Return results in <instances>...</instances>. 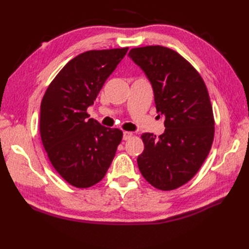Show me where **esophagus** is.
Masks as SVG:
<instances>
[{"label": "esophagus", "mask_w": 249, "mask_h": 249, "mask_svg": "<svg viewBox=\"0 0 249 249\" xmlns=\"http://www.w3.org/2000/svg\"><path fill=\"white\" fill-rule=\"evenodd\" d=\"M131 137H133V133H130V131H124L123 133V140H128Z\"/></svg>", "instance_id": "obj_1"}]
</instances>
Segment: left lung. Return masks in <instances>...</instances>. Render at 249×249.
<instances>
[{
    "label": "left lung",
    "instance_id": "8db88e82",
    "mask_svg": "<svg viewBox=\"0 0 249 249\" xmlns=\"http://www.w3.org/2000/svg\"><path fill=\"white\" fill-rule=\"evenodd\" d=\"M128 55L151 81L166 127L158 137L141 135L139 170L152 186L173 190L195 177L212 147L214 115L208 89L197 70L167 47H140Z\"/></svg>",
    "mask_w": 249,
    "mask_h": 249
}]
</instances>
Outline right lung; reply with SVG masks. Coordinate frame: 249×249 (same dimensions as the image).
<instances>
[{
  "label": "right lung",
  "mask_w": 249,
  "mask_h": 249,
  "mask_svg": "<svg viewBox=\"0 0 249 249\" xmlns=\"http://www.w3.org/2000/svg\"><path fill=\"white\" fill-rule=\"evenodd\" d=\"M127 50H89L73 57L41 100L39 131L47 155L56 172L77 188L102 181L123 138L119 128L89 119L87 110Z\"/></svg>",
  "instance_id": "1"
}]
</instances>
